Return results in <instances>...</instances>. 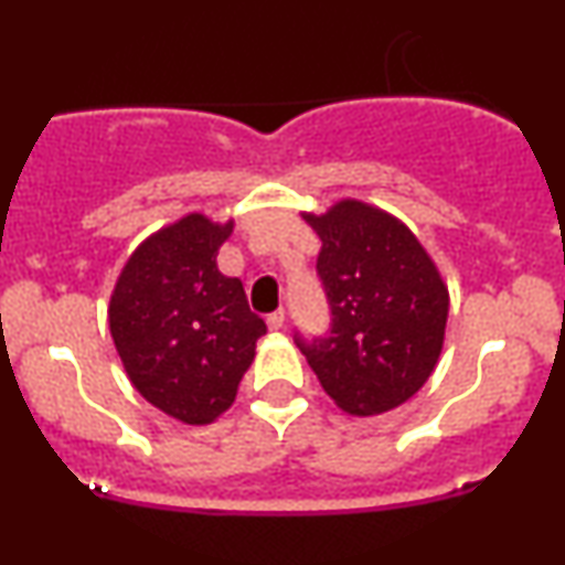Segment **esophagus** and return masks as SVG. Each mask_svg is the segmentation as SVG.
Wrapping results in <instances>:
<instances>
[{"mask_svg":"<svg viewBox=\"0 0 565 565\" xmlns=\"http://www.w3.org/2000/svg\"><path fill=\"white\" fill-rule=\"evenodd\" d=\"M284 321H287V313H284V310H281V308H278V310H274V313H270V316H268V327H270V329H274V332H278V329H281V327H284Z\"/></svg>","mask_w":565,"mask_h":565,"instance_id":"esophagus-1","label":"esophagus"}]
</instances>
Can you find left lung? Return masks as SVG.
I'll list each match as a JSON object with an SVG mask.
<instances>
[{
	"label": "left lung",
	"mask_w": 565,
	"mask_h": 565,
	"mask_svg": "<svg viewBox=\"0 0 565 565\" xmlns=\"http://www.w3.org/2000/svg\"><path fill=\"white\" fill-rule=\"evenodd\" d=\"M321 236L316 274L329 302V332L302 337L334 404L355 417L391 412L425 385L444 348L449 291L423 244L401 220L361 201L305 217Z\"/></svg>",
	"instance_id": "8db88e82"
}]
</instances>
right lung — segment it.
Masks as SVG:
<instances>
[{"label": "right lung", "instance_id": "add662e5", "mask_svg": "<svg viewBox=\"0 0 565 565\" xmlns=\"http://www.w3.org/2000/svg\"><path fill=\"white\" fill-rule=\"evenodd\" d=\"M233 223L188 215L140 244L111 295L108 323L148 404L206 425L233 404L255 342L268 332L238 278L217 270Z\"/></svg>", "mask_w": 565, "mask_h": 565}]
</instances>
